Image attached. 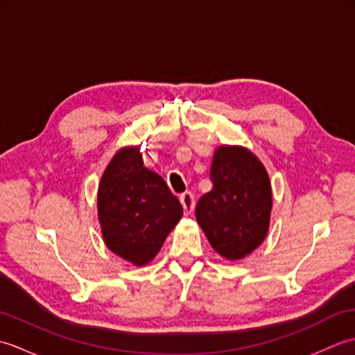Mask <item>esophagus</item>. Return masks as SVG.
Returning a JSON list of instances; mask_svg holds the SVG:
<instances>
[{"label": "esophagus", "instance_id": "1", "mask_svg": "<svg viewBox=\"0 0 355 355\" xmlns=\"http://www.w3.org/2000/svg\"><path fill=\"white\" fill-rule=\"evenodd\" d=\"M180 202H182V206L184 209V214L186 215H191L192 210L195 207V197L192 192H184L182 197H180Z\"/></svg>", "mask_w": 355, "mask_h": 355}]
</instances>
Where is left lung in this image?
<instances>
[{"mask_svg":"<svg viewBox=\"0 0 355 355\" xmlns=\"http://www.w3.org/2000/svg\"><path fill=\"white\" fill-rule=\"evenodd\" d=\"M210 180L212 191L195 207L197 223L218 254L244 259L268 233L273 207L268 172L250 149L221 145L214 153Z\"/></svg>","mask_w":355,"mask_h":355,"instance_id":"8db88e82","label":"left lung"}]
</instances>
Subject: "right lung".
Listing matches in <instances>:
<instances>
[{
	"label": "right lung",
	"mask_w": 355,
	"mask_h": 355,
	"mask_svg": "<svg viewBox=\"0 0 355 355\" xmlns=\"http://www.w3.org/2000/svg\"><path fill=\"white\" fill-rule=\"evenodd\" d=\"M182 215L164 180L145 168L140 146L112 155L97 189V218L112 253L135 267L148 266Z\"/></svg>",
	"instance_id": "1"
}]
</instances>
